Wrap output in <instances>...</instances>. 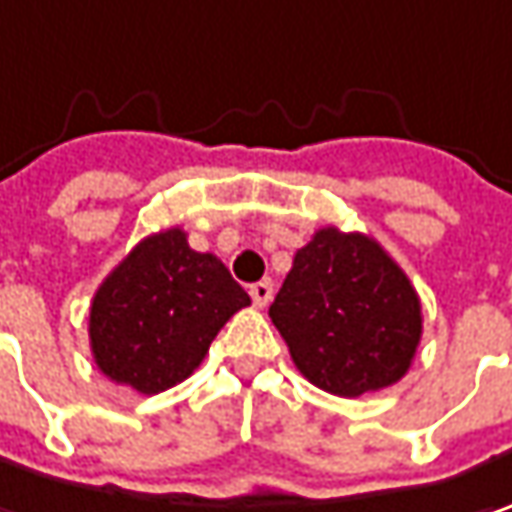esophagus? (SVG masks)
Returning <instances> with one entry per match:
<instances>
[{
  "instance_id": "esophagus-1",
  "label": "esophagus",
  "mask_w": 512,
  "mask_h": 512,
  "mask_svg": "<svg viewBox=\"0 0 512 512\" xmlns=\"http://www.w3.org/2000/svg\"><path fill=\"white\" fill-rule=\"evenodd\" d=\"M272 292H275V289H272L269 280H260V283H252V286H249V295H252L255 306H260V309L272 300Z\"/></svg>"
}]
</instances>
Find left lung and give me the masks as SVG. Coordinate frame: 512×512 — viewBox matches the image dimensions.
<instances>
[{
  "label": "left lung",
  "mask_w": 512,
  "mask_h": 512,
  "mask_svg": "<svg viewBox=\"0 0 512 512\" xmlns=\"http://www.w3.org/2000/svg\"><path fill=\"white\" fill-rule=\"evenodd\" d=\"M306 381L341 398L392 387L421 341V300L367 234L318 229L269 306Z\"/></svg>",
  "instance_id": "1"
}]
</instances>
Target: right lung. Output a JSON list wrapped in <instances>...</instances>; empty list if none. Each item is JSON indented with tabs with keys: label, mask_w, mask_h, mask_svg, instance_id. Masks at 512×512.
Returning <instances> with one entry per match:
<instances>
[{
	"label": "right lung",
	"mask_w": 512,
	"mask_h": 512,
	"mask_svg": "<svg viewBox=\"0 0 512 512\" xmlns=\"http://www.w3.org/2000/svg\"><path fill=\"white\" fill-rule=\"evenodd\" d=\"M249 303L223 260L194 252L183 229L151 234L91 300L94 364L114 384L157 395L186 381L223 323Z\"/></svg>",
	"instance_id": "1"
}]
</instances>
